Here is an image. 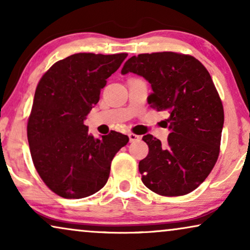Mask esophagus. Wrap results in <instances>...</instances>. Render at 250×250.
I'll use <instances>...</instances> for the list:
<instances>
[{
    "label": "esophagus",
    "instance_id": "esophagus-1",
    "mask_svg": "<svg viewBox=\"0 0 250 250\" xmlns=\"http://www.w3.org/2000/svg\"><path fill=\"white\" fill-rule=\"evenodd\" d=\"M128 139H129V142H134L136 140L140 139V136L134 134V133H128Z\"/></svg>",
    "mask_w": 250,
    "mask_h": 250
}]
</instances>
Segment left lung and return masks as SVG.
Here are the masks:
<instances>
[{
    "label": "left lung",
    "mask_w": 250,
    "mask_h": 250,
    "mask_svg": "<svg viewBox=\"0 0 250 250\" xmlns=\"http://www.w3.org/2000/svg\"><path fill=\"white\" fill-rule=\"evenodd\" d=\"M128 73L149 82L151 108L169 115L166 145L143 136L149 146L139 163L143 184L162 196L190 193L209 175L220 153L224 111L209 73L196 58L175 52L129 58L122 69Z\"/></svg>",
    "instance_id": "left-lung-1"
}]
</instances>
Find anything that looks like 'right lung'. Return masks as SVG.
I'll list each match as a JSON object with an SVG mask.
<instances>
[{"label":"right lung","mask_w":250,"mask_h":250,"mask_svg":"<svg viewBox=\"0 0 250 250\" xmlns=\"http://www.w3.org/2000/svg\"><path fill=\"white\" fill-rule=\"evenodd\" d=\"M127 53H76L58 61L35 91L27 136L34 166L44 183L67 199L104 187L111 160L128 136L111 131L95 139L84 124L100 92Z\"/></svg>","instance_id":"add662e5"}]
</instances>
